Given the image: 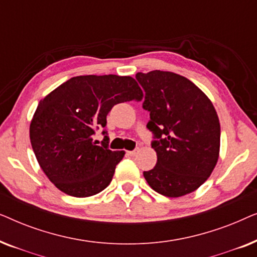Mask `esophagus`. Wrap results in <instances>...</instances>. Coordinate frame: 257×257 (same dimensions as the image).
<instances>
[{
    "mask_svg": "<svg viewBox=\"0 0 257 257\" xmlns=\"http://www.w3.org/2000/svg\"><path fill=\"white\" fill-rule=\"evenodd\" d=\"M137 153H138V150H133V151H128L127 154L130 157H136Z\"/></svg>",
    "mask_w": 257,
    "mask_h": 257,
    "instance_id": "34e87169",
    "label": "esophagus"
}]
</instances>
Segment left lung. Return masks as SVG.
<instances>
[{"label":"left lung","instance_id":"obj_1","mask_svg":"<svg viewBox=\"0 0 257 257\" xmlns=\"http://www.w3.org/2000/svg\"><path fill=\"white\" fill-rule=\"evenodd\" d=\"M145 91L146 127L153 133L157 165L144 172L161 195L179 198L198 189L215 167L220 152V121L209 98L191 80L170 71L138 72Z\"/></svg>","mask_w":257,"mask_h":257}]
</instances>
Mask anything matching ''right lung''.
I'll list each match as a JSON object with an SVG mask.
<instances>
[{
    "label": "right lung",
    "mask_w": 257,
    "mask_h": 257,
    "mask_svg": "<svg viewBox=\"0 0 257 257\" xmlns=\"http://www.w3.org/2000/svg\"><path fill=\"white\" fill-rule=\"evenodd\" d=\"M142 99L136 79L117 75L72 77L42 99L30 124V142L49 180L76 198L106 188L125 152L108 149L106 130L100 145L93 135L106 127L115 104Z\"/></svg>",
    "instance_id": "obj_1"
}]
</instances>
